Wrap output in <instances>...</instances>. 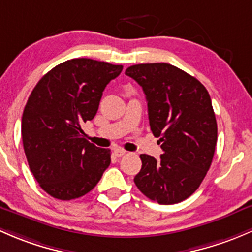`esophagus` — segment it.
Returning <instances> with one entry per match:
<instances>
[{
	"mask_svg": "<svg viewBox=\"0 0 252 252\" xmlns=\"http://www.w3.org/2000/svg\"><path fill=\"white\" fill-rule=\"evenodd\" d=\"M114 154H115L118 158L124 157V155L126 154V150L123 149V148H116V149H114Z\"/></svg>",
	"mask_w": 252,
	"mask_h": 252,
	"instance_id": "1",
	"label": "esophagus"
}]
</instances>
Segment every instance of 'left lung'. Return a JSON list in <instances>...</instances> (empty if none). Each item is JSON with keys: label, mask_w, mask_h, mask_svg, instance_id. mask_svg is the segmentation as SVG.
Returning a JSON list of instances; mask_svg holds the SVG:
<instances>
[{"label": "left lung", "mask_w": 252, "mask_h": 252, "mask_svg": "<svg viewBox=\"0 0 252 252\" xmlns=\"http://www.w3.org/2000/svg\"><path fill=\"white\" fill-rule=\"evenodd\" d=\"M125 74L143 88L150 129L162 149L160 160L141 154L134 183L155 203H181L199 188L215 154L217 123L209 92L167 63L137 64Z\"/></svg>", "instance_id": "obj_1"}]
</instances>
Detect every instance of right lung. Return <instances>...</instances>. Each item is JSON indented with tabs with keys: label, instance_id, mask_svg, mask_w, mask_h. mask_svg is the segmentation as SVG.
Segmentation results:
<instances>
[{
	"label": "right lung",
	"instance_id": "right-lung-1",
	"mask_svg": "<svg viewBox=\"0 0 252 252\" xmlns=\"http://www.w3.org/2000/svg\"><path fill=\"white\" fill-rule=\"evenodd\" d=\"M123 65L75 58L49 70L31 92L22 118L28 164L41 188L59 200L92 190L110 165V149L81 136L103 91Z\"/></svg>",
	"mask_w": 252,
	"mask_h": 252
}]
</instances>
